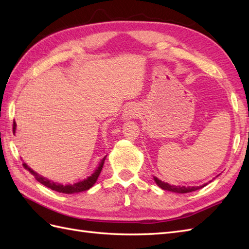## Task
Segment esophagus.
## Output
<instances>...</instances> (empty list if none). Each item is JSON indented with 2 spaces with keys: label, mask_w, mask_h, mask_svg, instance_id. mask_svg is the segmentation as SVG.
<instances>
[{
  "label": "esophagus",
  "mask_w": 249,
  "mask_h": 249,
  "mask_svg": "<svg viewBox=\"0 0 249 249\" xmlns=\"http://www.w3.org/2000/svg\"><path fill=\"white\" fill-rule=\"evenodd\" d=\"M138 115V108L135 105H129L124 107L123 117L124 119H131L134 118Z\"/></svg>",
  "instance_id": "34e87169"
}]
</instances>
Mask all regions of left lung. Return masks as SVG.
<instances>
[{
	"label": "left lung",
	"mask_w": 249,
	"mask_h": 249,
	"mask_svg": "<svg viewBox=\"0 0 249 249\" xmlns=\"http://www.w3.org/2000/svg\"><path fill=\"white\" fill-rule=\"evenodd\" d=\"M155 183L159 185L161 189L163 190H168V191H172V192H177V193H187V192H192L201 189L204 186H196V187H185V186H172L169 185L168 183H165V181H161L160 179H159L157 178H154Z\"/></svg>",
	"instance_id": "1"
}]
</instances>
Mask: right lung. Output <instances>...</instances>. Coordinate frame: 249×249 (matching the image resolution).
<instances>
[{"mask_svg":"<svg viewBox=\"0 0 249 249\" xmlns=\"http://www.w3.org/2000/svg\"><path fill=\"white\" fill-rule=\"evenodd\" d=\"M13 130H14V133L16 132V121H14V125H13ZM105 156L104 159L101 160V161L99 162V166L97 167L96 170L94 171V173L90 175V177L87 178L86 179H83L81 181H78V183H75V184H71V185H60V184H56L53 183V181L52 180H48L47 178H42L41 175H38V173H36L34 170H32L26 163H23V167L27 169V170L32 173L35 178L37 179L39 183H41L42 185H44L45 187H48L51 188L52 190H54L57 192H61V193H66V195H72V193H78V192H81V191H87L89 190L90 187H93V185L96 183L97 178H98L99 174L102 170V167H104V163H105V160H106Z\"/></svg>","mask_w":249,"mask_h":249,"instance_id":"obj_1","label":"right lung"}]
</instances>
